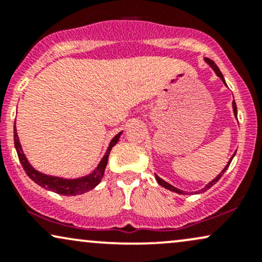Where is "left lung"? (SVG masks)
<instances>
[{
	"mask_svg": "<svg viewBox=\"0 0 262 262\" xmlns=\"http://www.w3.org/2000/svg\"><path fill=\"white\" fill-rule=\"evenodd\" d=\"M204 60H206V62H207V64H208V65L210 66V68H212V69H213V70H214V73H215V74H217V76H218V77H221V80H222V81H223V82L225 83V80H224V77H223V74H222V73H221V70H219V68H218V66L214 64V61H212V60H210V59H208V58H206V59H204ZM225 85H227V83H225ZM233 111H234V116H235V117H236V113H237V111H236V104H235V101H233ZM235 152H236V151H235ZM235 152H234V155H235ZM234 155H233V156H231V158H230V160H229V161H228L227 166H225V167H224V169H223V171H222V172H221V173H219V175H218L217 177H215V179H214V180H212V181H210V182L208 183V185H206V187H203L202 189H201V191H197V193H202V192H206V191H207V189H208V188H210V187H212V186H213V185H214V183H217V182L219 181V179H221V177H222V176H223V173L225 172V170H227V169H228V167H229V165H230V162H231V160H233ZM155 179H156V181H158V182H159V185H161V186H162V187H165V188L170 189V191H172V192H176V193H180V194H186V193H185V191H182V189H179V188L173 187V186H172V185H170V183H167L166 181H164V180H161V179H160V177H159L158 175H155Z\"/></svg>",
	"mask_w": 262,
	"mask_h": 262,
	"instance_id": "8db88e82",
	"label": "left lung"
}]
</instances>
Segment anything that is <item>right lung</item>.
Instances as JSON below:
<instances>
[{
	"mask_svg": "<svg viewBox=\"0 0 262 262\" xmlns=\"http://www.w3.org/2000/svg\"><path fill=\"white\" fill-rule=\"evenodd\" d=\"M13 133H14V146H16L18 159H19L20 164H22L23 169H25L27 175L31 177L35 183H38L40 187L50 189V191L56 192V193L59 194H64V196H76V194L85 193V192L90 191V189L95 188L96 186L101 182L102 177H103L104 170H106V166H107L108 156H110L111 150H112L114 145H116L117 141L119 140V137H121L122 132L117 134L116 137L111 140L110 146H108L106 154H104L103 158H102V160L100 161V164H98V166L96 167V170L93 171L92 173H90V175L80 177V179H74V180L45 175V173L39 172V171L35 170L34 167H32V165L29 164L25 154H23L22 146H20L19 139H18V135H17L16 123H14Z\"/></svg>",
	"mask_w": 262,
	"mask_h": 262,
	"instance_id": "add662e5",
	"label": "right lung"
}]
</instances>
